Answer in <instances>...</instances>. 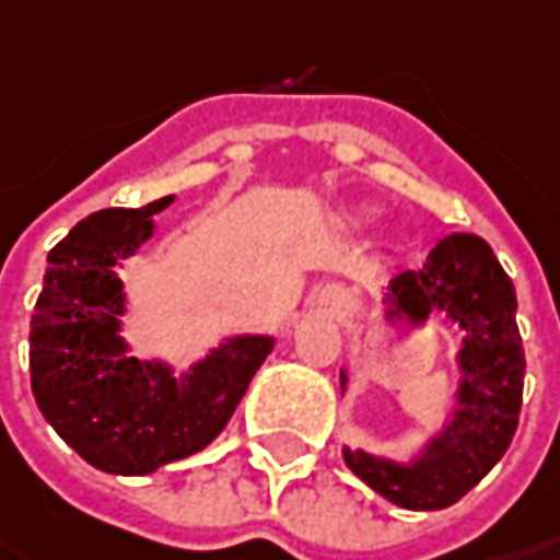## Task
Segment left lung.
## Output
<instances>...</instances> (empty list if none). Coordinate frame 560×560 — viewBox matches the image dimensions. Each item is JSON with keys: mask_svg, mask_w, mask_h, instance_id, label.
I'll return each instance as SVG.
<instances>
[{"mask_svg": "<svg viewBox=\"0 0 560 560\" xmlns=\"http://www.w3.org/2000/svg\"><path fill=\"white\" fill-rule=\"evenodd\" d=\"M385 301L392 319L407 316L417 326L432 310H442L464 328L457 407L445 432L410 467L351 448H345V464L392 504L442 511L499 464L521 423L526 360L517 294L482 237L451 234L429 250L420 269L392 279ZM345 382L341 373V388Z\"/></svg>", "mask_w": 560, "mask_h": 560, "instance_id": "left-lung-1", "label": "left lung"}]
</instances>
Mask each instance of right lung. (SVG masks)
Wrapping results in <instances>:
<instances>
[{
  "instance_id": "1",
  "label": "right lung",
  "mask_w": 560,
  "mask_h": 560,
  "mask_svg": "<svg viewBox=\"0 0 560 560\" xmlns=\"http://www.w3.org/2000/svg\"><path fill=\"white\" fill-rule=\"evenodd\" d=\"M175 197L140 209H100L49 250L31 319V388L39 413L96 470L143 476L190 457L225 429L272 338H229L182 378L128 357L118 335L125 291L115 266L153 234V215Z\"/></svg>"
}]
</instances>
